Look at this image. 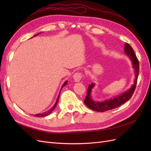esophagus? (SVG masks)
<instances>
[{
  "instance_id": "34e87169",
  "label": "esophagus",
  "mask_w": 151,
  "mask_h": 151,
  "mask_svg": "<svg viewBox=\"0 0 151 151\" xmlns=\"http://www.w3.org/2000/svg\"><path fill=\"white\" fill-rule=\"evenodd\" d=\"M83 77V75L81 72H76V74H74V76H73V79H74V81L75 82H79Z\"/></svg>"
}]
</instances>
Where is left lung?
Masks as SVG:
<instances>
[{
    "instance_id": "obj_1",
    "label": "left lung",
    "mask_w": 151,
    "mask_h": 151,
    "mask_svg": "<svg viewBox=\"0 0 151 151\" xmlns=\"http://www.w3.org/2000/svg\"><path fill=\"white\" fill-rule=\"evenodd\" d=\"M124 52L129 57L132 63V67H133L135 74V79L134 80V84L131 86L130 89L126 91L123 93L118 95L113 98H110L108 100H105L103 101H94L91 96V92L92 89L94 88L95 83H92L89 84L88 91H87L86 98L84 99V103L89 108L93 109L96 111L99 112H104L108 110H111L112 109L116 108L125 102L128 101L131 98L132 96L133 95L134 91L135 89V87L137 84V81L139 76V63L137 58L135 55L133 48H132L130 45L125 43L124 47Z\"/></svg>"
}]
</instances>
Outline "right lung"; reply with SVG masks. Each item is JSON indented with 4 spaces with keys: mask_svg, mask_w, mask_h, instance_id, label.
<instances>
[{
    "mask_svg": "<svg viewBox=\"0 0 151 151\" xmlns=\"http://www.w3.org/2000/svg\"><path fill=\"white\" fill-rule=\"evenodd\" d=\"M41 33H38V34H36V35H35L34 36H37V35H40ZM33 38V37H32ZM67 81H66L63 84V85H62V88H61V89L63 88V87H64L65 85H67ZM61 89H60V91H61ZM60 93H59V94H58V97H57V100H56V102H55V104L53 105V106H52V108H50L49 110H48L47 111H46V112H44V113H39V114H36V115H35L34 116H37V117H43V116H47V115H50V113H51L53 111V109L56 108V106H57V103H58V99H59V96H60Z\"/></svg>",
    "mask_w": 151,
    "mask_h": 151,
    "instance_id": "1",
    "label": "right lung"
}]
</instances>
